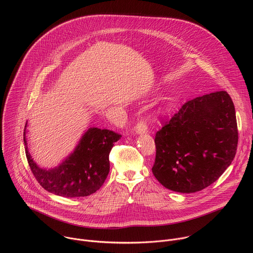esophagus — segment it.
Instances as JSON below:
<instances>
[{"instance_id":"34e87169","label":"esophagus","mask_w":253,"mask_h":253,"mask_svg":"<svg viewBox=\"0 0 253 253\" xmlns=\"http://www.w3.org/2000/svg\"><path fill=\"white\" fill-rule=\"evenodd\" d=\"M134 129H135L137 134L147 133V125H146V123H145V121H144V120L138 122V124L135 126Z\"/></svg>"}]
</instances>
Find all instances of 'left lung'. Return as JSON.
I'll return each instance as SVG.
<instances>
[{
  "mask_svg": "<svg viewBox=\"0 0 253 253\" xmlns=\"http://www.w3.org/2000/svg\"><path fill=\"white\" fill-rule=\"evenodd\" d=\"M237 142L235 108L228 93L197 97L156 133L153 175L169 190L200 191L231 164Z\"/></svg>",
  "mask_w": 253,
  "mask_h": 253,
  "instance_id": "1",
  "label": "left lung"
}]
</instances>
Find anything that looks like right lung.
<instances>
[{
	"instance_id": "add662e5",
	"label": "right lung",
	"mask_w": 253,
	"mask_h": 253,
	"mask_svg": "<svg viewBox=\"0 0 253 253\" xmlns=\"http://www.w3.org/2000/svg\"><path fill=\"white\" fill-rule=\"evenodd\" d=\"M24 130L25 151L30 168L40 185L50 193L62 197H84L95 193L110 171L109 154L122 136L107 129L89 128L77 146L58 166L43 168L32 158Z\"/></svg>"
}]
</instances>
